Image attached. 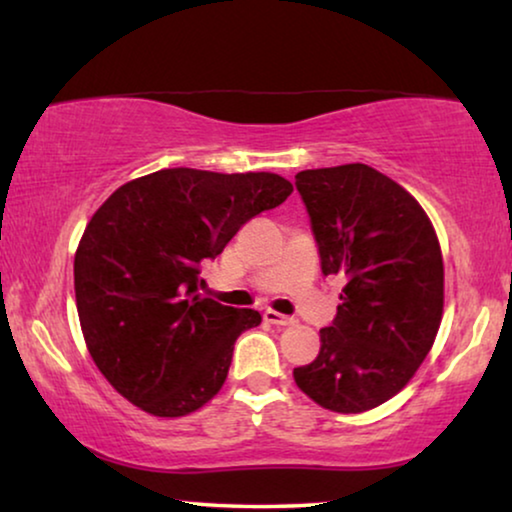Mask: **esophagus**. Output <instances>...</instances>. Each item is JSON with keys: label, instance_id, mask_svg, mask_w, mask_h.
Masks as SVG:
<instances>
[{"label": "esophagus", "instance_id": "34e87169", "mask_svg": "<svg viewBox=\"0 0 512 512\" xmlns=\"http://www.w3.org/2000/svg\"><path fill=\"white\" fill-rule=\"evenodd\" d=\"M263 318L268 323H272V325H281V328H286V325H295L298 321H295V318H291V316H284V314H279V311H272V309H268L263 314Z\"/></svg>", "mask_w": 512, "mask_h": 512}]
</instances>
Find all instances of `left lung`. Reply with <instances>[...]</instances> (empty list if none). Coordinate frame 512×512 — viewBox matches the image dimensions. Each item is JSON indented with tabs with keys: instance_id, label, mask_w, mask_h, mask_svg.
Segmentation results:
<instances>
[{
	"instance_id": "left-lung-1",
	"label": "left lung",
	"mask_w": 512,
	"mask_h": 512,
	"mask_svg": "<svg viewBox=\"0 0 512 512\" xmlns=\"http://www.w3.org/2000/svg\"><path fill=\"white\" fill-rule=\"evenodd\" d=\"M295 189L323 274L346 286L316 360L293 379L323 409L369 411L411 381L439 332V240L416 198L365 164L302 170Z\"/></svg>"
}]
</instances>
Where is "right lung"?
Instances as JSON below:
<instances>
[{"instance_id":"add662e5","label":"right lung","mask_w":512,"mask_h":512,"mask_svg":"<svg viewBox=\"0 0 512 512\" xmlns=\"http://www.w3.org/2000/svg\"><path fill=\"white\" fill-rule=\"evenodd\" d=\"M291 191L274 173L164 168L94 212L73 261L76 305L92 360L122 397L180 418L217 395L235 339L261 314L198 295L201 265Z\"/></svg>"}]
</instances>
